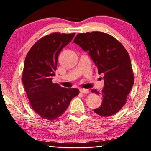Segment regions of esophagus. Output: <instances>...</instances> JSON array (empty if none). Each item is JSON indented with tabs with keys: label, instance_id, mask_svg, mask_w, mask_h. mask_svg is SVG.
Listing matches in <instances>:
<instances>
[{
	"label": "esophagus",
	"instance_id": "esophagus-1",
	"mask_svg": "<svg viewBox=\"0 0 151 151\" xmlns=\"http://www.w3.org/2000/svg\"><path fill=\"white\" fill-rule=\"evenodd\" d=\"M80 92L81 93H84V94L89 93V91L88 90V89H85V88H81L80 90Z\"/></svg>",
	"mask_w": 151,
	"mask_h": 151
}]
</instances>
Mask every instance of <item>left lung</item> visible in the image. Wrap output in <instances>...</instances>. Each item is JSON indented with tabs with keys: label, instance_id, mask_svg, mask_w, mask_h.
<instances>
[{
	"label": "left lung",
	"instance_id": "8db88e82",
	"mask_svg": "<svg viewBox=\"0 0 151 151\" xmlns=\"http://www.w3.org/2000/svg\"><path fill=\"white\" fill-rule=\"evenodd\" d=\"M74 42L88 52L99 75L103 74L104 86L92 93L103 97L102 104L94 111L102 116L116 114L127 103L134 78L129 53L121 42L107 33H78Z\"/></svg>",
	"mask_w": 151,
	"mask_h": 151
}]
</instances>
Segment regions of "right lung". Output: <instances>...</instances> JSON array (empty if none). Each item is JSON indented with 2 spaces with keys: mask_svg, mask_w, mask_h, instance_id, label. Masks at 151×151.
<instances>
[{
  "mask_svg": "<svg viewBox=\"0 0 151 151\" xmlns=\"http://www.w3.org/2000/svg\"><path fill=\"white\" fill-rule=\"evenodd\" d=\"M75 35V32L46 35L33 45L25 58L22 81L27 96L34 111L45 119L60 117L79 94L77 88L60 87L52 81L58 55Z\"/></svg>",
  "mask_w": 151,
  "mask_h": 151,
  "instance_id": "obj_1",
  "label": "right lung"
}]
</instances>
